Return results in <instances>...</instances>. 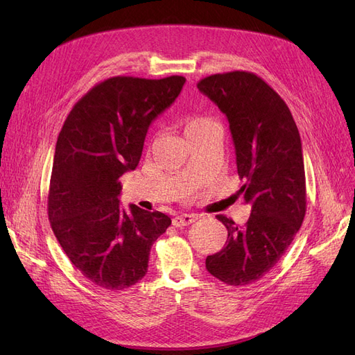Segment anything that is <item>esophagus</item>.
Here are the masks:
<instances>
[{
  "instance_id": "esophagus-1",
  "label": "esophagus",
  "mask_w": 355,
  "mask_h": 355,
  "mask_svg": "<svg viewBox=\"0 0 355 355\" xmlns=\"http://www.w3.org/2000/svg\"><path fill=\"white\" fill-rule=\"evenodd\" d=\"M197 219H198L197 214L184 213V214H179V216H176V218L173 219V225H175L176 228H179V227H187V225L194 223Z\"/></svg>"
}]
</instances>
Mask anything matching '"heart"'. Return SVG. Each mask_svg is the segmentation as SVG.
I'll return each mask as SVG.
<instances>
[{
	"label": "heart",
	"mask_w": 355,
	"mask_h": 355,
	"mask_svg": "<svg viewBox=\"0 0 355 355\" xmlns=\"http://www.w3.org/2000/svg\"><path fill=\"white\" fill-rule=\"evenodd\" d=\"M207 124H213L207 118H202V116H196V118H189L185 124V132L189 130H194V128H200L202 125H207Z\"/></svg>",
	"instance_id": "1"
}]
</instances>
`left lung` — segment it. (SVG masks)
I'll return each mask as SVG.
<instances>
[{"label": "left lung", "mask_w": 355, "mask_h": 355, "mask_svg": "<svg viewBox=\"0 0 355 355\" xmlns=\"http://www.w3.org/2000/svg\"><path fill=\"white\" fill-rule=\"evenodd\" d=\"M197 87L228 118L244 182L239 194L252 209L244 227L218 214L228 240L220 252L207 256L206 268L225 284H252L282 259L305 218L299 130L280 94L253 72L214 73Z\"/></svg>", "instance_id": "obj_1"}]
</instances>
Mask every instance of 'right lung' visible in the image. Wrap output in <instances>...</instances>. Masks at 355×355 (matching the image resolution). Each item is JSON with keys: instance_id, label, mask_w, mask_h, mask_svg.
Masks as SVG:
<instances>
[{"instance_id": "obj_1", "label": "right lung", "mask_w": 355, "mask_h": 355, "mask_svg": "<svg viewBox=\"0 0 355 355\" xmlns=\"http://www.w3.org/2000/svg\"><path fill=\"white\" fill-rule=\"evenodd\" d=\"M185 78L112 77L73 105L58 137L49 220L72 265L94 286L123 290L148 272L154 241L170 227L161 211L120 206V178L135 170L149 124L175 102Z\"/></svg>"}]
</instances>
